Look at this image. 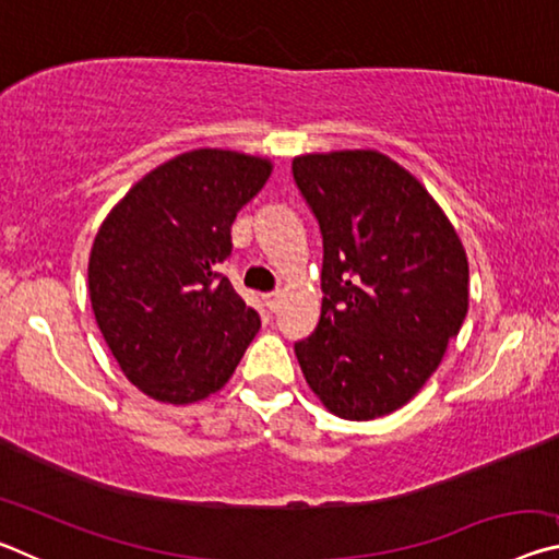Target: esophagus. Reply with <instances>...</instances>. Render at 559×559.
<instances>
[{
	"mask_svg": "<svg viewBox=\"0 0 559 559\" xmlns=\"http://www.w3.org/2000/svg\"><path fill=\"white\" fill-rule=\"evenodd\" d=\"M263 302H266V308H269V310H276V308H278V302H281V290L266 293V296H263Z\"/></svg>",
	"mask_w": 559,
	"mask_h": 559,
	"instance_id": "34e87169",
	"label": "esophagus"
}]
</instances>
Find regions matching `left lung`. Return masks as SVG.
Instances as JSON below:
<instances>
[{
    "mask_svg": "<svg viewBox=\"0 0 559 559\" xmlns=\"http://www.w3.org/2000/svg\"><path fill=\"white\" fill-rule=\"evenodd\" d=\"M323 234V302L296 345L328 412L370 421L437 372L468 313V259L456 229L409 169L377 150L293 157Z\"/></svg>",
    "mask_w": 559,
    "mask_h": 559,
    "instance_id": "8db88e82",
    "label": "left lung"
}]
</instances>
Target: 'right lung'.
I'll return each mask as SVG.
<instances>
[{"label":"right lung","instance_id":"right-lung-1","mask_svg":"<svg viewBox=\"0 0 559 559\" xmlns=\"http://www.w3.org/2000/svg\"><path fill=\"white\" fill-rule=\"evenodd\" d=\"M273 173L269 157L200 147L167 159L112 206L88 259L93 316L122 374L163 404L231 380L261 320L216 266L231 224Z\"/></svg>","mask_w":559,"mask_h":559}]
</instances>
